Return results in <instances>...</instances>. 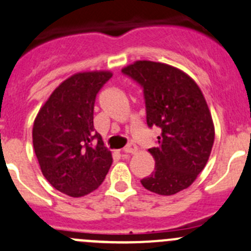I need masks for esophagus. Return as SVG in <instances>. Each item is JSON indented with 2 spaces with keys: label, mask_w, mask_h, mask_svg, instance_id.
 <instances>
[{
  "label": "esophagus",
  "mask_w": 251,
  "mask_h": 251,
  "mask_svg": "<svg viewBox=\"0 0 251 251\" xmlns=\"http://www.w3.org/2000/svg\"><path fill=\"white\" fill-rule=\"evenodd\" d=\"M124 152L125 153H136L137 152V146L133 145V143H128V145L124 148Z\"/></svg>",
  "instance_id": "obj_1"
}]
</instances>
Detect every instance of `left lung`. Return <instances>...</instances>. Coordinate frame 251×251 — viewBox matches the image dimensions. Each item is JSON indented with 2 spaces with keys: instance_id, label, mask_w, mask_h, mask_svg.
<instances>
[{
  "instance_id": "left-lung-1",
  "label": "left lung",
  "mask_w": 251,
  "mask_h": 251,
  "mask_svg": "<svg viewBox=\"0 0 251 251\" xmlns=\"http://www.w3.org/2000/svg\"><path fill=\"white\" fill-rule=\"evenodd\" d=\"M123 72L143 87L147 125L162 130L151 148L154 172L141 180L158 195H174L190 186L205 168L215 141V125L200 87L170 65L136 61Z\"/></svg>"
}]
</instances>
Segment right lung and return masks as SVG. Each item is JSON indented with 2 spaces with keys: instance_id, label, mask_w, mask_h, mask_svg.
Masks as SVG:
<instances>
[{
  "instance_id": "add662e5",
  "label": "right lung",
  "mask_w": 251,
  "mask_h": 251,
  "mask_svg": "<svg viewBox=\"0 0 251 251\" xmlns=\"http://www.w3.org/2000/svg\"><path fill=\"white\" fill-rule=\"evenodd\" d=\"M111 76L110 71L72 75L51 93L34 120L33 146L41 173L56 190L72 198L98 189L113 163L93 125L96 97Z\"/></svg>"
}]
</instances>
